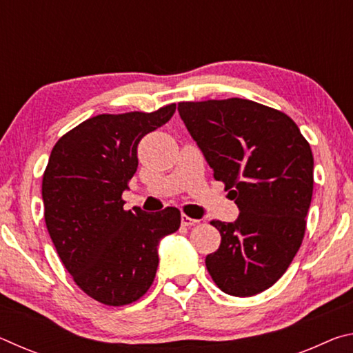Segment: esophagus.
<instances>
[{
    "instance_id": "1",
    "label": "esophagus",
    "mask_w": 353,
    "mask_h": 353,
    "mask_svg": "<svg viewBox=\"0 0 353 353\" xmlns=\"http://www.w3.org/2000/svg\"><path fill=\"white\" fill-rule=\"evenodd\" d=\"M181 223H182L183 227H190V225H194L196 223H198V221L193 219V218H190V216H187V214H182Z\"/></svg>"
}]
</instances>
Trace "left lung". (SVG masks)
I'll list each match as a JSON object with an SVG mask.
<instances>
[{
    "label": "left lung",
    "instance_id": "8db88e82",
    "mask_svg": "<svg viewBox=\"0 0 353 353\" xmlns=\"http://www.w3.org/2000/svg\"><path fill=\"white\" fill-rule=\"evenodd\" d=\"M177 110L240 208L234 223H210L221 244L205 256L207 271L225 294H259L283 276L305 235L312 148L288 115L249 99L179 103Z\"/></svg>",
    "mask_w": 353,
    "mask_h": 353
}]
</instances>
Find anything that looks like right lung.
Listing matches in <instances>:
<instances>
[{
  "label": "right lung",
  "instance_id": "obj_1",
  "mask_svg": "<svg viewBox=\"0 0 353 353\" xmlns=\"http://www.w3.org/2000/svg\"><path fill=\"white\" fill-rule=\"evenodd\" d=\"M176 104L145 113H103L59 139L41 182L45 223L76 285L104 305L132 303L152 285L159 243L181 227V212L124 210L146 134L168 123Z\"/></svg>",
  "mask_w": 353,
  "mask_h": 353
}]
</instances>
